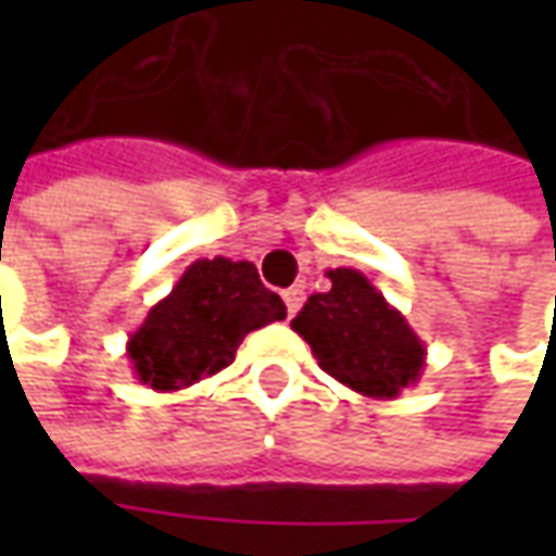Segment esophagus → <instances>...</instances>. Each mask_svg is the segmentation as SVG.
I'll return each instance as SVG.
<instances>
[{
    "label": "esophagus",
    "instance_id": "1",
    "mask_svg": "<svg viewBox=\"0 0 556 556\" xmlns=\"http://www.w3.org/2000/svg\"><path fill=\"white\" fill-rule=\"evenodd\" d=\"M282 301H286V309H289V315L298 313V309H301V303H303L301 286H291V289L282 291Z\"/></svg>",
    "mask_w": 556,
    "mask_h": 556
}]
</instances>
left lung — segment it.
<instances>
[{
    "mask_svg": "<svg viewBox=\"0 0 556 556\" xmlns=\"http://www.w3.org/2000/svg\"><path fill=\"white\" fill-rule=\"evenodd\" d=\"M330 291L303 303L291 330L339 384L369 399H396L419 381L426 345L408 318L354 267L327 270Z\"/></svg>",
    "mask_w": 556,
    "mask_h": 556,
    "instance_id": "obj_1",
    "label": "left lung"
}]
</instances>
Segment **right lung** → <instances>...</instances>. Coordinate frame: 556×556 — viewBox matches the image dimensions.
<instances>
[{
	"instance_id": "right-lung-1",
	"label": "right lung",
	"mask_w": 556,
	"mask_h": 556,
	"mask_svg": "<svg viewBox=\"0 0 556 556\" xmlns=\"http://www.w3.org/2000/svg\"><path fill=\"white\" fill-rule=\"evenodd\" d=\"M282 318L286 303L253 262L199 258L130 333L127 357L139 384L175 393L223 372L247 333Z\"/></svg>"
}]
</instances>
